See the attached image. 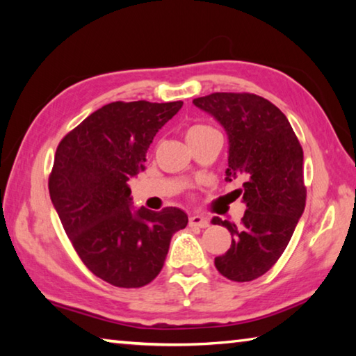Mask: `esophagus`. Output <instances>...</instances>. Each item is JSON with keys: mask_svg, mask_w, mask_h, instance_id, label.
<instances>
[{"mask_svg": "<svg viewBox=\"0 0 356 356\" xmlns=\"http://www.w3.org/2000/svg\"><path fill=\"white\" fill-rule=\"evenodd\" d=\"M188 225L191 227H207L209 221L206 218H202L201 215H191L188 218Z\"/></svg>", "mask_w": 356, "mask_h": 356, "instance_id": "34e87169", "label": "esophagus"}]
</instances>
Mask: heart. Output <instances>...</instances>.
Listing matches in <instances>:
<instances>
[{
  "instance_id": "obj_1",
  "label": "heart",
  "mask_w": 356,
  "mask_h": 356,
  "mask_svg": "<svg viewBox=\"0 0 356 356\" xmlns=\"http://www.w3.org/2000/svg\"><path fill=\"white\" fill-rule=\"evenodd\" d=\"M213 129L209 127V125H202V124H193L190 125L188 129L185 131V136H186V141H191L195 140V138H200L204 134H207V131H212Z\"/></svg>"
}]
</instances>
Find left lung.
Instances as JSON below:
<instances>
[{
    "label": "left lung",
    "mask_w": 356,
    "mask_h": 356,
    "mask_svg": "<svg viewBox=\"0 0 356 356\" xmlns=\"http://www.w3.org/2000/svg\"><path fill=\"white\" fill-rule=\"evenodd\" d=\"M229 136L226 179H243L246 210L240 225L213 218L229 229L232 243L215 257L225 278L248 282L267 273L284 252L305 210L303 149L278 106L250 92H213L193 100Z\"/></svg>",
    "instance_id": "8db88e82"
}]
</instances>
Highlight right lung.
I'll return each mask as SVG.
<instances>
[{
  "label": "right lung",
  "mask_w": 356,
  "mask_h": 356,
  "mask_svg": "<svg viewBox=\"0 0 356 356\" xmlns=\"http://www.w3.org/2000/svg\"><path fill=\"white\" fill-rule=\"evenodd\" d=\"M184 102H113L58 144L48 190L81 262L108 284H149L163 268L174 234L188 216L176 207L130 209L129 180L144 171L147 149Z\"/></svg>",
  "instance_id": "right-lung-1"
}]
</instances>
